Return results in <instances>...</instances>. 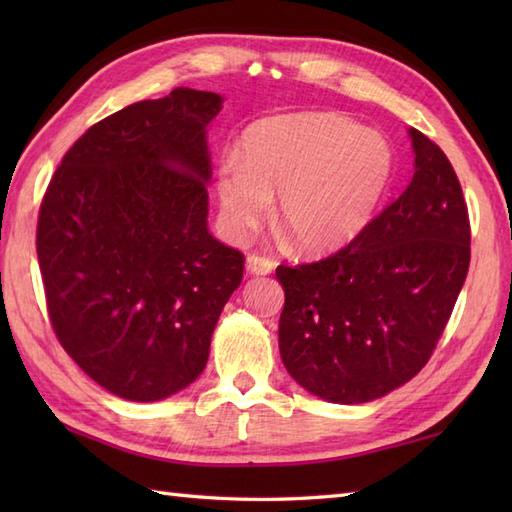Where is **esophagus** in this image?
I'll use <instances>...</instances> for the list:
<instances>
[{
  "label": "esophagus",
  "instance_id": "esophagus-1",
  "mask_svg": "<svg viewBox=\"0 0 512 512\" xmlns=\"http://www.w3.org/2000/svg\"><path fill=\"white\" fill-rule=\"evenodd\" d=\"M275 268V262L262 255H248L246 257V273L248 275H270Z\"/></svg>",
  "mask_w": 512,
  "mask_h": 512
}]
</instances>
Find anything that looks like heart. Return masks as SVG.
<instances>
[{
    "mask_svg": "<svg viewBox=\"0 0 512 512\" xmlns=\"http://www.w3.org/2000/svg\"><path fill=\"white\" fill-rule=\"evenodd\" d=\"M394 178L387 140L341 114L273 116L248 129L239 160L215 171L217 224L242 244L275 202V222L299 253L325 255L372 222Z\"/></svg>",
    "mask_w": 512,
    "mask_h": 512,
    "instance_id": "heart-1",
    "label": "heart"
}]
</instances>
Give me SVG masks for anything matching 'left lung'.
<instances>
[{"instance_id": "8db88e82", "label": "left lung", "mask_w": 512, "mask_h": 512, "mask_svg": "<svg viewBox=\"0 0 512 512\" xmlns=\"http://www.w3.org/2000/svg\"><path fill=\"white\" fill-rule=\"evenodd\" d=\"M413 178L350 246L317 264L279 266V352L297 383L361 405L427 365L471 262L460 180L444 151L409 129Z\"/></svg>"}]
</instances>
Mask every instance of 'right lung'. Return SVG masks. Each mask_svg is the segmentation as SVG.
Wrapping results in <instances>:
<instances>
[{"label":"right lung","instance_id":"right-lung-1","mask_svg":"<svg viewBox=\"0 0 512 512\" xmlns=\"http://www.w3.org/2000/svg\"><path fill=\"white\" fill-rule=\"evenodd\" d=\"M222 103L178 88L123 107L76 140L43 195L37 255L52 328L118 398L189 387L242 284V253L206 228V129Z\"/></svg>","mask_w":512,"mask_h":512}]
</instances>
